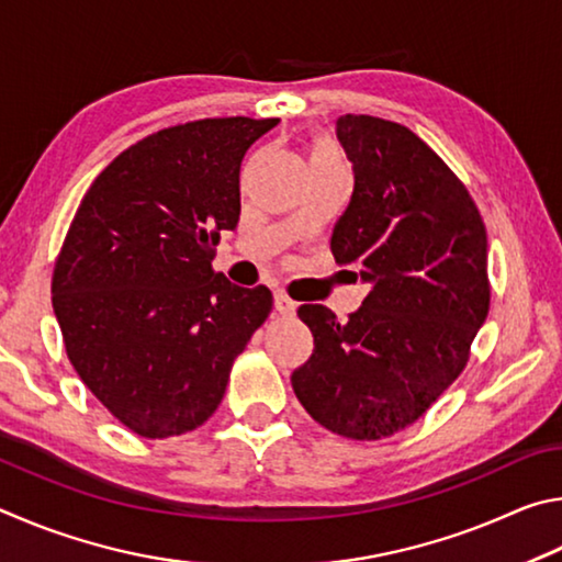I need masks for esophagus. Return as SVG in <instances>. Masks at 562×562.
I'll return each mask as SVG.
<instances>
[{
	"instance_id": "1",
	"label": "esophagus",
	"mask_w": 562,
	"mask_h": 562,
	"mask_svg": "<svg viewBox=\"0 0 562 562\" xmlns=\"http://www.w3.org/2000/svg\"><path fill=\"white\" fill-rule=\"evenodd\" d=\"M273 308L281 313V316H293V313H296V308H299V303L293 301V299H289L286 293H276L273 296Z\"/></svg>"
}]
</instances>
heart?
I'll return each instance as SVG.
<instances>
[{
    "label": "heart",
    "mask_w": 562,
    "mask_h": 562,
    "mask_svg": "<svg viewBox=\"0 0 562 562\" xmlns=\"http://www.w3.org/2000/svg\"><path fill=\"white\" fill-rule=\"evenodd\" d=\"M311 160H340V157H338L336 147L326 140H321V143H316V147H313Z\"/></svg>",
    "instance_id": "heart-1"
}]
</instances>
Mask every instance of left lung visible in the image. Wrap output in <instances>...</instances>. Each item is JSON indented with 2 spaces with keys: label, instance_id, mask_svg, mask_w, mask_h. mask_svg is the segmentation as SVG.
<instances>
[{
  "label": "left lung",
  "instance_id": "obj_1",
  "mask_svg": "<svg viewBox=\"0 0 562 562\" xmlns=\"http://www.w3.org/2000/svg\"><path fill=\"white\" fill-rule=\"evenodd\" d=\"M336 135L356 187L330 251L370 293L342 323L299 308L316 348L291 385L318 425L370 441L409 427L464 370L488 316V244L467 187L409 127L348 113Z\"/></svg>",
  "mask_w": 562,
  "mask_h": 562
}]
</instances>
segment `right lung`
I'll list each match as a JSON object with an SVG mask.
<instances>
[{
	"label": "right lung",
	"mask_w": 562,
	"mask_h": 562,
	"mask_svg": "<svg viewBox=\"0 0 562 562\" xmlns=\"http://www.w3.org/2000/svg\"><path fill=\"white\" fill-rule=\"evenodd\" d=\"M279 117H206L143 137L95 177L58 254L52 301L78 378L147 439L212 417L271 291L212 271L239 222V170Z\"/></svg>",
	"instance_id": "1"
}]
</instances>
